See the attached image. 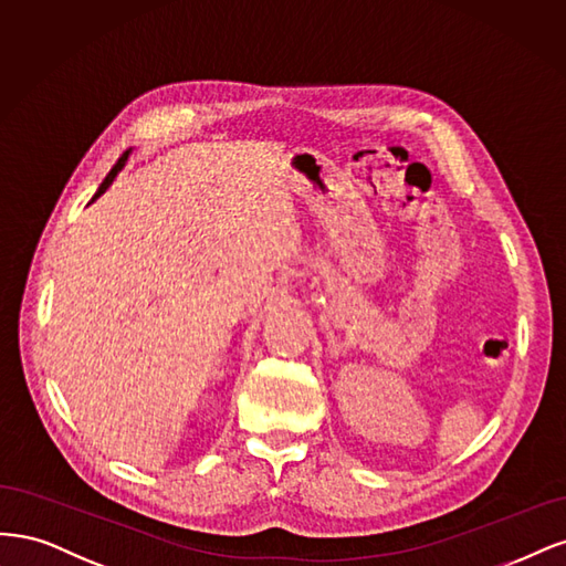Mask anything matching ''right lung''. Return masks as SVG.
<instances>
[{
	"instance_id": "add662e5",
	"label": "right lung",
	"mask_w": 566,
	"mask_h": 566,
	"mask_svg": "<svg viewBox=\"0 0 566 566\" xmlns=\"http://www.w3.org/2000/svg\"><path fill=\"white\" fill-rule=\"evenodd\" d=\"M129 153H132V150H126V153H124V155L117 159V164H115V167L111 169V174L105 176V180H103V184H101L98 192L94 195V199H96V197H101V195H103L107 188H111V184H113V180H115V176L122 171V167H124V164H126V159H129ZM94 199H91V202H94Z\"/></svg>"
}]
</instances>
